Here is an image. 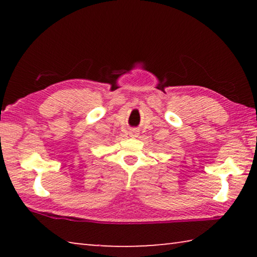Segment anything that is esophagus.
Returning a JSON list of instances; mask_svg holds the SVG:
<instances>
[{"label":"esophagus","instance_id":"1","mask_svg":"<svg viewBox=\"0 0 257 257\" xmlns=\"http://www.w3.org/2000/svg\"><path fill=\"white\" fill-rule=\"evenodd\" d=\"M129 134H130V136H132V137H136V136H138L139 133H138L137 129H132L129 132Z\"/></svg>","mask_w":257,"mask_h":257}]
</instances>
